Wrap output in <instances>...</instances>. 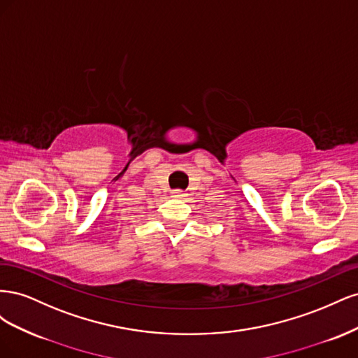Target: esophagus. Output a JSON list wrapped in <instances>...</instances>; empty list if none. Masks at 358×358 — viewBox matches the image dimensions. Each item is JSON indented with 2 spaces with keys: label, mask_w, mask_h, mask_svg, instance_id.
<instances>
[{
  "label": "esophagus",
  "mask_w": 358,
  "mask_h": 358,
  "mask_svg": "<svg viewBox=\"0 0 358 358\" xmlns=\"http://www.w3.org/2000/svg\"><path fill=\"white\" fill-rule=\"evenodd\" d=\"M171 197L173 199H182V197H185V192H183L182 189H173L171 191Z\"/></svg>",
  "instance_id": "1"
}]
</instances>
